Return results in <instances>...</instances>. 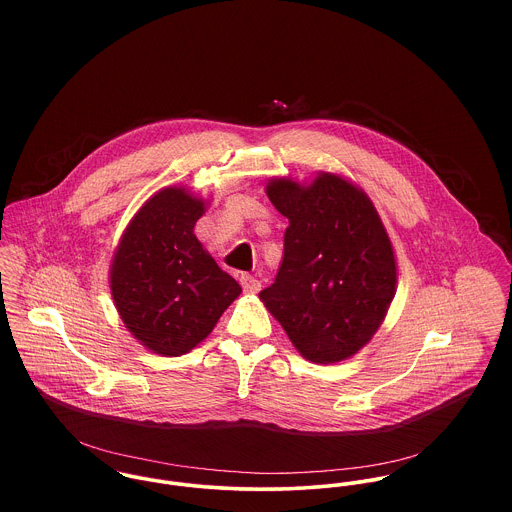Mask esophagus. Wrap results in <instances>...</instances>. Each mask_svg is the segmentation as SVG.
I'll return each mask as SVG.
<instances>
[{
	"label": "esophagus",
	"mask_w": 512,
	"mask_h": 512,
	"mask_svg": "<svg viewBox=\"0 0 512 512\" xmlns=\"http://www.w3.org/2000/svg\"><path fill=\"white\" fill-rule=\"evenodd\" d=\"M240 284H242V290L246 293H258L260 288H262V284L254 276H250V274H242L240 276Z\"/></svg>",
	"instance_id": "34e87169"
}]
</instances>
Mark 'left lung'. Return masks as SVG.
<instances>
[{
	"label": "left lung",
	"mask_w": 512,
	"mask_h": 512,
	"mask_svg": "<svg viewBox=\"0 0 512 512\" xmlns=\"http://www.w3.org/2000/svg\"><path fill=\"white\" fill-rule=\"evenodd\" d=\"M266 193L290 226L278 276L260 299L307 361L353 357L396 292L394 252L376 209L333 173H321L309 187L272 179Z\"/></svg>",
	"instance_id": "1"
}]
</instances>
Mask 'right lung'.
Returning <instances> with one entry per match:
<instances>
[{
    "mask_svg": "<svg viewBox=\"0 0 512 512\" xmlns=\"http://www.w3.org/2000/svg\"><path fill=\"white\" fill-rule=\"evenodd\" d=\"M203 213L201 199L163 189L128 224L114 256L116 309L132 335L163 357L197 347L242 292L193 234Z\"/></svg>",
    "mask_w": 512,
    "mask_h": 512,
    "instance_id": "1",
    "label": "right lung"
}]
</instances>
